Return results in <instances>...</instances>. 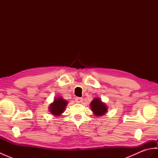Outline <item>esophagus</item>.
Wrapping results in <instances>:
<instances>
[{
    "label": "esophagus",
    "mask_w": 158,
    "mask_h": 158,
    "mask_svg": "<svg viewBox=\"0 0 158 158\" xmlns=\"http://www.w3.org/2000/svg\"><path fill=\"white\" fill-rule=\"evenodd\" d=\"M83 101V98H80V97H77L75 98V102L77 103H81Z\"/></svg>",
    "instance_id": "1"
}]
</instances>
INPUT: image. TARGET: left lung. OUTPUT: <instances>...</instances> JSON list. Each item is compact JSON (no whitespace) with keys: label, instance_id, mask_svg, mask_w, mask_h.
I'll return each mask as SVG.
<instances>
[{"label":"left lung","instance_id":"1","mask_svg":"<svg viewBox=\"0 0 158 158\" xmlns=\"http://www.w3.org/2000/svg\"><path fill=\"white\" fill-rule=\"evenodd\" d=\"M90 107L94 115L98 117L105 115L108 110V107L106 104L103 102L99 98H94V99L92 100L90 103Z\"/></svg>","mask_w":158,"mask_h":158}]
</instances>
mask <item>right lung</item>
<instances>
[{
    "mask_svg": "<svg viewBox=\"0 0 158 158\" xmlns=\"http://www.w3.org/2000/svg\"><path fill=\"white\" fill-rule=\"evenodd\" d=\"M68 105L67 100L62 97H56L53 100V102L49 105V110L53 115L56 117L60 116L64 112L66 105Z\"/></svg>",
    "mask_w": 158,
    "mask_h": 158,
    "instance_id": "add662e5",
    "label": "right lung"
}]
</instances>
